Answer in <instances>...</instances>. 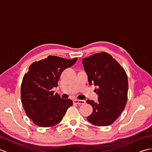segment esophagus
<instances>
[{"mask_svg":"<svg viewBox=\"0 0 152 152\" xmlns=\"http://www.w3.org/2000/svg\"><path fill=\"white\" fill-rule=\"evenodd\" d=\"M74 103L77 104H84L86 103L85 101H83V100H78V99H75L74 100Z\"/></svg>","mask_w":152,"mask_h":152,"instance_id":"obj_1","label":"esophagus"}]
</instances>
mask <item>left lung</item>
Returning a JSON list of instances; mask_svg holds the SVG:
<instances>
[{
	"mask_svg": "<svg viewBox=\"0 0 152 152\" xmlns=\"http://www.w3.org/2000/svg\"><path fill=\"white\" fill-rule=\"evenodd\" d=\"M82 63L88 74L90 85L99 95L98 102L88 100L93 107L88 121L103 127L113 124L124 110L127 101L128 78L124 68L111 55L102 52L83 59Z\"/></svg>",
	"mask_w": 152,
	"mask_h": 152,
	"instance_id": "left-lung-1",
	"label": "left lung"
}]
</instances>
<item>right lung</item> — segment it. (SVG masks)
Segmentation results:
<instances>
[{"label": "right lung", "mask_w": 152, "mask_h": 152, "mask_svg": "<svg viewBox=\"0 0 152 152\" xmlns=\"http://www.w3.org/2000/svg\"><path fill=\"white\" fill-rule=\"evenodd\" d=\"M77 59L50 56L30 65L22 80L21 99L27 115L35 125L42 127L57 125L72 105V100L61 99L52 89L58 86L63 71Z\"/></svg>", "instance_id": "add662e5"}]
</instances>
